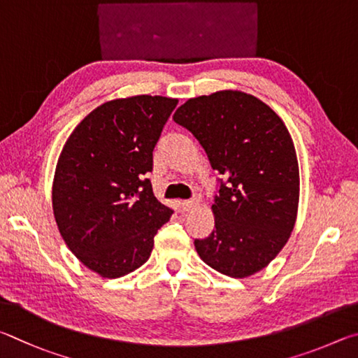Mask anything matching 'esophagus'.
<instances>
[{"label":"esophagus","mask_w":358,"mask_h":358,"mask_svg":"<svg viewBox=\"0 0 358 358\" xmlns=\"http://www.w3.org/2000/svg\"><path fill=\"white\" fill-rule=\"evenodd\" d=\"M196 204H198L196 199H185V201L180 203V208H182L184 210H190V209L195 208Z\"/></svg>","instance_id":"34e87169"}]
</instances>
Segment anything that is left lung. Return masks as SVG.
<instances>
[{
    "label": "left lung",
    "mask_w": 358,
    "mask_h": 358,
    "mask_svg": "<svg viewBox=\"0 0 358 358\" xmlns=\"http://www.w3.org/2000/svg\"><path fill=\"white\" fill-rule=\"evenodd\" d=\"M174 122L190 130L223 179L212 212L215 229L195 248L233 278L259 272L286 245L299 208V162L285 122L252 94L218 91L189 99Z\"/></svg>",
    "instance_id": "left-lung-1"
}]
</instances>
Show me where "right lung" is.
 <instances>
[{"label": "right lung", "instance_id": "right-lung-1", "mask_svg": "<svg viewBox=\"0 0 358 358\" xmlns=\"http://www.w3.org/2000/svg\"><path fill=\"white\" fill-rule=\"evenodd\" d=\"M178 99L134 96L92 110L56 163L52 203L69 250L103 278L149 259L154 236L173 210L154 196L152 150Z\"/></svg>", "mask_w": 358, "mask_h": 358}]
</instances>
